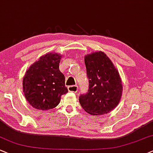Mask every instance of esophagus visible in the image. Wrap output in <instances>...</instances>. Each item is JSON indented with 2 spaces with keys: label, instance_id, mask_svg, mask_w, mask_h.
<instances>
[{
  "label": "esophagus",
  "instance_id": "esophagus-1",
  "mask_svg": "<svg viewBox=\"0 0 153 153\" xmlns=\"http://www.w3.org/2000/svg\"><path fill=\"white\" fill-rule=\"evenodd\" d=\"M78 86H69L68 87V91L70 92H74V93H76L78 91Z\"/></svg>",
  "mask_w": 153,
  "mask_h": 153
}]
</instances>
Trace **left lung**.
Wrapping results in <instances>:
<instances>
[{
  "label": "left lung",
  "instance_id": "8db88e82",
  "mask_svg": "<svg viewBox=\"0 0 153 153\" xmlns=\"http://www.w3.org/2000/svg\"><path fill=\"white\" fill-rule=\"evenodd\" d=\"M88 78V92L79 97L84 110L93 116L108 114L120 102L123 84L119 72L111 60L101 51L84 56Z\"/></svg>",
  "mask_w": 153,
  "mask_h": 153
}]
</instances>
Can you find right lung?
Segmentation results:
<instances>
[{
  "instance_id": "1",
  "label": "right lung",
  "mask_w": 153,
  "mask_h": 153,
  "mask_svg": "<svg viewBox=\"0 0 153 153\" xmlns=\"http://www.w3.org/2000/svg\"><path fill=\"white\" fill-rule=\"evenodd\" d=\"M61 54L49 52L40 56L26 71L22 80L25 97L33 108L47 111L59 104L68 92L65 78L59 71Z\"/></svg>"
}]
</instances>
